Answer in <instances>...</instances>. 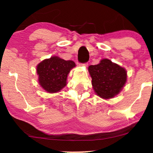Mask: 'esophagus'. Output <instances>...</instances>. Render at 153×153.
I'll use <instances>...</instances> for the list:
<instances>
[{
    "label": "esophagus",
    "instance_id": "obj_1",
    "mask_svg": "<svg viewBox=\"0 0 153 153\" xmlns=\"http://www.w3.org/2000/svg\"><path fill=\"white\" fill-rule=\"evenodd\" d=\"M79 65H80V66H83L85 67V68H86V67L88 65V62H85V63H81Z\"/></svg>",
    "mask_w": 153,
    "mask_h": 153
}]
</instances>
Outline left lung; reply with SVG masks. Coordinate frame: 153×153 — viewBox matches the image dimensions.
Here are the masks:
<instances>
[{
  "mask_svg": "<svg viewBox=\"0 0 153 153\" xmlns=\"http://www.w3.org/2000/svg\"><path fill=\"white\" fill-rule=\"evenodd\" d=\"M88 72L94 91L104 99L115 97L127 81L126 70L108 59H102L99 64L90 65Z\"/></svg>",
  "mask_w": 153,
  "mask_h": 153,
  "instance_id": "1",
  "label": "left lung"
}]
</instances>
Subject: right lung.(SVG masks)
I'll return each mask as SVG.
<instances>
[{
  "instance_id": "add662e5",
  "label": "right lung",
  "mask_w": 153,
  "mask_h": 153,
  "mask_svg": "<svg viewBox=\"0 0 153 153\" xmlns=\"http://www.w3.org/2000/svg\"><path fill=\"white\" fill-rule=\"evenodd\" d=\"M75 65L72 60H65L58 56L42 60L37 66L39 85L48 93H58L66 85L68 75Z\"/></svg>"
}]
</instances>
